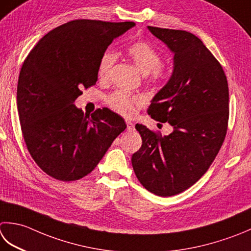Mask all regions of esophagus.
I'll return each mask as SVG.
<instances>
[{"label": "esophagus", "mask_w": 251, "mask_h": 251, "mask_svg": "<svg viewBox=\"0 0 251 251\" xmlns=\"http://www.w3.org/2000/svg\"><path fill=\"white\" fill-rule=\"evenodd\" d=\"M126 125H127V130H128V131L134 130V128H135L134 123L130 122V121H128V120H126Z\"/></svg>", "instance_id": "34e87169"}]
</instances>
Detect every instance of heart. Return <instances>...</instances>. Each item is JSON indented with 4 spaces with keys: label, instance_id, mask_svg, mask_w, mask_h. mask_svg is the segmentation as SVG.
I'll return each mask as SVG.
<instances>
[{
    "label": "heart",
    "instance_id": "heart-1",
    "mask_svg": "<svg viewBox=\"0 0 251 251\" xmlns=\"http://www.w3.org/2000/svg\"><path fill=\"white\" fill-rule=\"evenodd\" d=\"M126 51L142 75L147 76L150 74L151 79L153 81L164 79L165 71L161 66L162 57L151 44L145 41H136L131 43ZM115 62L116 54L114 52L111 50L103 52L99 64H98V76L101 79H105L109 77ZM107 103L113 110L119 112L120 114L129 116L134 113L135 105L140 103V99L138 97H132L123 90H117L107 98Z\"/></svg>",
    "mask_w": 251,
    "mask_h": 251
}]
</instances>
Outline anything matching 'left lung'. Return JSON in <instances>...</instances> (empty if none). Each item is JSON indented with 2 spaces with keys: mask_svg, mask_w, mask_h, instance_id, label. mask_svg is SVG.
Instances as JSON below:
<instances>
[{
  "mask_svg": "<svg viewBox=\"0 0 251 251\" xmlns=\"http://www.w3.org/2000/svg\"><path fill=\"white\" fill-rule=\"evenodd\" d=\"M148 29L174 54L172 75L148 113L173 131L161 136L136 124L142 146L131 164L147 190L170 197L198 181L219 153L227 130L228 85L221 64L195 34Z\"/></svg>",
  "mask_w": 251,
  "mask_h": 251,
  "instance_id": "obj_1",
  "label": "left lung"
}]
</instances>
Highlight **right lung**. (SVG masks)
Wrapping results in <instances>:
<instances>
[{
  "instance_id": "add662e5",
  "label": "right lung",
  "mask_w": 251,
  "mask_h": 251,
  "mask_svg": "<svg viewBox=\"0 0 251 251\" xmlns=\"http://www.w3.org/2000/svg\"><path fill=\"white\" fill-rule=\"evenodd\" d=\"M135 23L77 19L42 37L25 60L17 85V110L29 153L51 177L72 181L93 171L126 128L106 109L91 116L74 104L96 85L107 47Z\"/></svg>"
}]
</instances>
